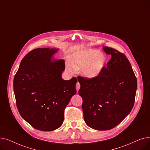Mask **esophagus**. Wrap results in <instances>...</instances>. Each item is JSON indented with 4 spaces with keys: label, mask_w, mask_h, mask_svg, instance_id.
<instances>
[{
    "label": "esophagus",
    "mask_w": 150,
    "mask_h": 150,
    "mask_svg": "<svg viewBox=\"0 0 150 150\" xmlns=\"http://www.w3.org/2000/svg\"><path fill=\"white\" fill-rule=\"evenodd\" d=\"M80 83H79L77 82V83L76 84V89L77 92H78V90L80 89Z\"/></svg>",
    "instance_id": "34e87169"
}]
</instances>
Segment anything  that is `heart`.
Returning a JSON list of instances; mask_svg holds the SVG:
<instances>
[{"instance_id": "obj_1", "label": "heart", "mask_w": 150, "mask_h": 150, "mask_svg": "<svg viewBox=\"0 0 150 150\" xmlns=\"http://www.w3.org/2000/svg\"><path fill=\"white\" fill-rule=\"evenodd\" d=\"M106 57L98 50L87 49L75 53L72 63L69 64V70L73 72L75 69H81L83 74L88 78L97 77L103 69Z\"/></svg>"}]
</instances>
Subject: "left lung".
<instances>
[{"label": "left lung", "instance_id": "8db88e82", "mask_svg": "<svg viewBox=\"0 0 150 150\" xmlns=\"http://www.w3.org/2000/svg\"><path fill=\"white\" fill-rule=\"evenodd\" d=\"M111 58L96 78L78 76L84 119L89 127L105 131L114 128L127 117L135 101L137 82L125 55L103 47Z\"/></svg>", "mask_w": 150, "mask_h": 150}]
</instances>
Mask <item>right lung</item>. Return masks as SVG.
<instances>
[{
  "label": "right lung",
  "instance_id": "right-lung-1",
  "mask_svg": "<svg viewBox=\"0 0 150 150\" xmlns=\"http://www.w3.org/2000/svg\"><path fill=\"white\" fill-rule=\"evenodd\" d=\"M58 49L38 48L22 59L13 80L16 103L21 117L34 128L50 131L59 128L64 111L76 92L77 80H64V61L54 60Z\"/></svg>",
  "mask_w": 150,
  "mask_h": 150
}]
</instances>
